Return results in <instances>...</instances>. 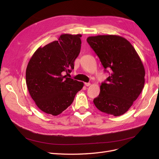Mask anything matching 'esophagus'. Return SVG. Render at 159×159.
<instances>
[{
    "label": "esophagus",
    "instance_id": "34e87169",
    "mask_svg": "<svg viewBox=\"0 0 159 159\" xmlns=\"http://www.w3.org/2000/svg\"><path fill=\"white\" fill-rule=\"evenodd\" d=\"M84 84H85V86H89V85H91V84H90L89 82H88V83L85 82V83H84Z\"/></svg>",
    "mask_w": 159,
    "mask_h": 159
}]
</instances>
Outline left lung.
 Wrapping results in <instances>:
<instances>
[{
  "label": "left lung",
  "mask_w": 159,
  "mask_h": 159,
  "mask_svg": "<svg viewBox=\"0 0 159 159\" xmlns=\"http://www.w3.org/2000/svg\"><path fill=\"white\" fill-rule=\"evenodd\" d=\"M87 42L110 75L100 86L93 103L103 113L119 116L126 113L141 94L145 71L140 57L125 38L116 35L89 36Z\"/></svg>",
  "instance_id": "obj_1"
}]
</instances>
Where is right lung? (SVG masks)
<instances>
[{
    "label": "right lung",
    "instance_id": "obj_1",
    "mask_svg": "<svg viewBox=\"0 0 159 159\" xmlns=\"http://www.w3.org/2000/svg\"><path fill=\"white\" fill-rule=\"evenodd\" d=\"M81 34H61L57 41L40 47L34 53L26 71V82L36 105L48 114L57 115L73 102L84 83L63 74L71 73L78 56Z\"/></svg>",
    "mask_w": 159,
    "mask_h": 159
}]
</instances>
